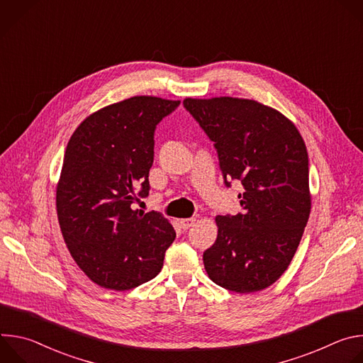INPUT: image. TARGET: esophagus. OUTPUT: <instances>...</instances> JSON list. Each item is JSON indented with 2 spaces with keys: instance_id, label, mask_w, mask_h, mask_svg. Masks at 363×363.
<instances>
[{
  "instance_id": "34e87169",
  "label": "esophagus",
  "mask_w": 363,
  "mask_h": 363,
  "mask_svg": "<svg viewBox=\"0 0 363 363\" xmlns=\"http://www.w3.org/2000/svg\"><path fill=\"white\" fill-rule=\"evenodd\" d=\"M179 224L184 230H189L195 224V218H184L179 221Z\"/></svg>"
}]
</instances>
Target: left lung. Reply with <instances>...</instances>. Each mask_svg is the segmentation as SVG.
<instances>
[{
  "label": "left lung",
  "instance_id": "1",
  "mask_svg": "<svg viewBox=\"0 0 363 363\" xmlns=\"http://www.w3.org/2000/svg\"><path fill=\"white\" fill-rule=\"evenodd\" d=\"M184 108L214 143L225 186L244 188L242 211L216 218L205 270L230 291L263 290L289 267L308 220L306 145L287 118L255 100L185 99Z\"/></svg>",
  "mask_w": 363,
  "mask_h": 363
}]
</instances>
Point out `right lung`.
Returning <instances> with one entry per match:
<instances>
[{
	"label": "right lung",
	"mask_w": 363,
	"mask_h": 363,
	"mask_svg": "<svg viewBox=\"0 0 363 363\" xmlns=\"http://www.w3.org/2000/svg\"><path fill=\"white\" fill-rule=\"evenodd\" d=\"M179 103L126 99L86 118L67 143L59 223L74 262L101 287L130 290L157 277L175 240L161 213L133 208L149 195L155 129Z\"/></svg>",
	"instance_id": "add662e5"
}]
</instances>
